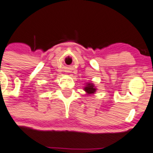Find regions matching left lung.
Here are the masks:
<instances>
[{"mask_svg": "<svg viewBox=\"0 0 153 153\" xmlns=\"http://www.w3.org/2000/svg\"><path fill=\"white\" fill-rule=\"evenodd\" d=\"M83 90L86 92L87 95L92 96V95H94L96 93L97 89H96V87L92 82H87V83H86V86H84Z\"/></svg>", "mask_w": 153, "mask_h": 153, "instance_id": "1", "label": "left lung"}]
</instances>
